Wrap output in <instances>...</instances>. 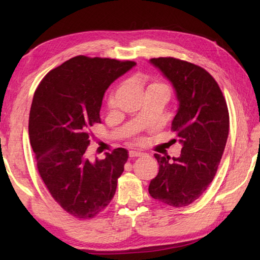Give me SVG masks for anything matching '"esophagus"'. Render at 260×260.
I'll list each match as a JSON object with an SVG mask.
<instances>
[{"label": "esophagus", "mask_w": 260, "mask_h": 260, "mask_svg": "<svg viewBox=\"0 0 260 260\" xmlns=\"http://www.w3.org/2000/svg\"><path fill=\"white\" fill-rule=\"evenodd\" d=\"M142 153L139 151H129V156L131 157H137V156H141Z\"/></svg>", "instance_id": "esophagus-1"}]
</instances>
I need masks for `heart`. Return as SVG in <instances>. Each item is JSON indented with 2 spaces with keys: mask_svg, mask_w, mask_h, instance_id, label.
Instances as JSON below:
<instances>
[{
  "mask_svg": "<svg viewBox=\"0 0 260 260\" xmlns=\"http://www.w3.org/2000/svg\"><path fill=\"white\" fill-rule=\"evenodd\" d=\"M153 85H159V84H153ZM150 86H152V85H150ZM113 103H114V97L112 96L109 99V104H113Z\"/></svg>",
  "mask_w": 260,
  "mask_h": 260,
  "instance_id": "heart-1",
  "label": "heart"
}]
</instances>
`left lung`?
<instances>
[{"label":"left lung","mask_w":260,"mask_h":260,"mask_svg":"<svg viewBox=\"0 0 260 260\" xmlns=\"http://www.w3.org/2000/svg\"><path fill=\"white\" fill-rule=\"evenodd\" d=\"M150 62L174 88L179 107L171 128L182 150L172 161L154 155L159 169L148 193L168 206L185 207L201 197L217 173L229 134L227 103L217 81L199 66L170 57Z\"/></svg>","instance_id":"1"}]
</instances>
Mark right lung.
<instances>
[{
    "label": "right lung",
    "instance_id": "add662e5",
    "mask_svg": "<svg viewBox=\"0 0 260 260\" xmlns=\"http://www.w3.org/2000/svg\"><path fill=\"white\" fill-rule=\"evenodd\" d=\"M134 66L77 56L48 73L33 96L29 136L38 171L54 200L76 218H93L116 192L128 152L119 147L89 161L88 131L101 123L105 91Z\"/></svg>",
    "mask_w": 260,
    "mask_h": 260
}]
</instances>
